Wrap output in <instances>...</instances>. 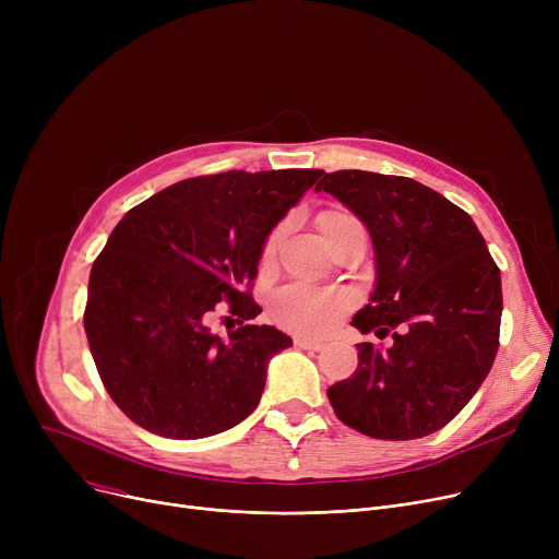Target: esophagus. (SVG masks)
Instances as JSON below:
<instances>
[{
    "mask_svg": "<svg viewBox=\"0 0 559 559\" xmlns=\"http://www.w3.org/2000/svg\"><path fill=\"white\" fill-rule=\"evenodd\" d=\"M295 346L299 348H308V350H321L324 348V342H317V340H310V337H295Z\"/></svg>",
    "mask_w": 559,
    "mask_h": 559,
    "instance_id": "1",
    "label": "esophagus"
}]
</instances>
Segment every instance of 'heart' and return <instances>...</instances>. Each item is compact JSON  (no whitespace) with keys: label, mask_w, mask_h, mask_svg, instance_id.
<instances>
[{"label":"heart","mask_w":559,"mask_h":559,"mask_svg":"<svg viewBox=\"0 0 559 559\" xmlns=\"http://www.w3.org/2000/svg\"><path fill=\"white\" fill-rule=\"evenodd\" d=\"M348 222H358V219L344 211H324L317 217L319 230L324 238H329L331 233H335L340 226ZM281 235H283L281 228H274L267 235V240H264L260 251L262 262L274 258L281 242ZM346 308H348V299L342 295V292L317 289L308 285H287L276 292L270 304L272 319L278 326L295 333H304V335L326 333L329 329L335 326V321L346 312Z\"/></svg>","instance_id":"1"}]
</instances>
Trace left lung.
<instances>
[{
    "mask_svg": "<svg viewBox=\"0 0 559 559\" xmlns=\"http://www.w3.org/2000/svg\"><path fill=\"white\" fill-rule=\"evenodd\" d=\"M324 190L371 233L376 289L354 317L360 333H392L385 350L358 344L354 376L329 388L342 424L373 439L444 428L487 378L501 333V272L455 203L407 176L321 174Z\"/></svg>",
    "mask_w": 559,
    "mask_h": 559,
    "instance_id": "left-lung-1",
    "label": "left lung"
}]
</instances>
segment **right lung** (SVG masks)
Here are the masks:
<instances>
[{
    "instance_id": "obj_1",
    "label": "right lung",
    "mask_w": 559,
    "mask_h": 559,
    "mask_svg": "<svg viewBox=\"0 0 559 559\" xmlns=\"http://www.w3.org/2000/svg\"><path fill=\"white\" fill-rule=\"evenodd\" d=\"M321 169L222 171L131 209L97 255L83 329L106 392L144 430L199 439L247 419L267 362L292 340L251 321L264 240ZM222 307L241 324L222 341Z\"/></svg>"
}]
</instances>
